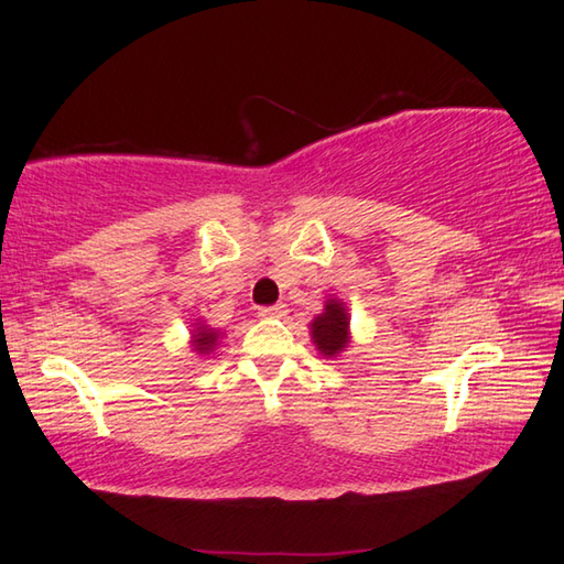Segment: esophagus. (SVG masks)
<instances>
[{"mask_svg": "<svg viewBox=\"0 0 564 564\" xmlns=\"http://www.w3.org/2000/svg\"><path fill=\"white\" fill-rule=\"evenodd\" d=\"M285 313H289V308H285L283 303L263 305V308H259V316H261V318H283Z\"/></svg>", "mask_w": 564, "mask_h": 564, "instance_id": "esophagus-1", "label": "esophagus"}]
</instances>
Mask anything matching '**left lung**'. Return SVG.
Returning <instances> with one entry per match:
<instances>
[{"mask_svg": "<svg viewBox=\"0 0 564 564\" xmlns=\"http://www.w3.org/2000/svg\"><path fill=\"white\" fill-rule=\"evenodd\" d=\"M311 340L323 358L336 360L350 346V313L340 299H326L323 313L311 321Z\"/></svg>", "mask_w": 564, "mask_h": 564, "instance_id": "left-lung-1", "label": "left lung"}]
</instances>
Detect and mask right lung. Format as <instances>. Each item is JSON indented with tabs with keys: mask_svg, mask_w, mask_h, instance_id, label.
Masks as SVG:
<instances>
[{
	"mask_svg": "<svg viewBox=\"0 0 564 564\" xmlns=\"http://www.w3.org/2000/svg\"><path fill=\"white\" fill-rule=\"evenodd\" d=\"M224 336H226V333L221 328H212L206 321L196 318V323H191L188 346H191V350L196 352V356H212Z\"/></svg>",
	"mask_w": 564,
	"mask_h": 564,
	"instance_id": "add662e5",
	"label": "right lung"
}]
</instances>
